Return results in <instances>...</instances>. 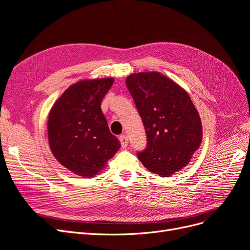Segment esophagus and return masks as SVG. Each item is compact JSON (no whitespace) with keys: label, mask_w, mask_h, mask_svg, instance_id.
<instances>
[{"label":"esophagus","mask_w":250,"mask_h":250,"mask_svg":"<svg viewBox=\"0 0 250 250\" xmlns=\"http://www.w3.org/2000/svg\"><path fill=\"white\" fill-rule=\"evenodd\" d=\"M119 140L121 142V146H122L123 148H126L127 145H128V137H127V135H125V134L120 135Z\"/></svg>","instance_id":"1"}]
</instances>
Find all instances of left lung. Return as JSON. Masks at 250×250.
Wrapping results in <instances>:
<instances>
[{
    "mask_svg": "<svg viewBox=\"0 0 250 250\" xmlns=\"http://www.w3.org/2000/svg\"><path fill=\"white\" fill-rule=\"evenodd\" d=\"M126 86L147 137L146 148L138 152L139 160L162 177L186 167L202 140L200 117L190 96L158 72L131 74Z\"/></svg>",
    "mask_w": 250,
    "mask_h": 250,
    "instance_id": "left-lung-1",
    "label": "left lung"
}]
</instances>
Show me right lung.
<instances>
[{
  "mask_svg": "<svg viewBox=\"0 0 250 250\" xmlns=\"http://www.w3.org/2000/svg\"><path fill=\"white\" fill-rule=\"evenodd\" d=\"M113 78L81 80L65 89L48 120L49 144L56 160L82 177H93L120 149L101 110Z\"/></svg>",
  "mask_w": 250,
  "mask_h": 250,
  "instance_id": "obj_1",
  "label": "right lung"
}]
</instances>
